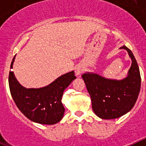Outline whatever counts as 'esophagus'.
Masks as SVG:
<instances>
[{
	"mask_svg": "<svg viewBox=\"0 0 146 146\" xmlns=\"http://www.w3.org/2000/svg\"><path fill=\"white\" fill-rule=\"evenodd\" d=\"M84 72V67L83 66H78L76 67L75 69V74H77V76H80L81 74H82V72Z\"/></svg>",
	"mask_w": 146,
	"mask_h": 146,
	"instance_id": "esophagus-1",
	"label": "esophagus"
}]
</instances>
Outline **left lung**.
<instances>
[{
    "instance_id": "obj_1",
    "label": "left lung",
    "mask_w": 146,
    "mask_h": 146,
    "mask_svg": "<svg viewBox=\"0 0 146 146\" xmlns=\"http://www.w3.org/2000/svg\"><path fill=\"white\" fill-rule=\"evenodd\" d=\"M131 60L128 74L122 80L106 78L94 72L82 75L92 102L94 113L102 119H115L129 112L135 104L141 86L140 69L131 50L125 45Z\"/></svg>"
}]
</instances>
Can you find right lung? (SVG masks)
I'll return each mask as SVG.
<instances>
[{
  "label": "right lung",
  "mask_w": 146,
  "mask_h": 146,
  "mask_svg": "<svg viewBox=\"0 0 146 146\" xmlns=\"http://www.w3.org/2000/svg\"><path fill=\"white\" fill-rule=\"evenodd\" d=\"M16 55L11 64L13 68ZM76 79L72 71L58 77L48 86L26 88L18 82L13 72H9L10 92L18 109L31 121L40 124L52 125L63 118L65 108L61 102L64 91Z\"/></svg>",
  "instance_id": "add662e5"
}]
</instances>
